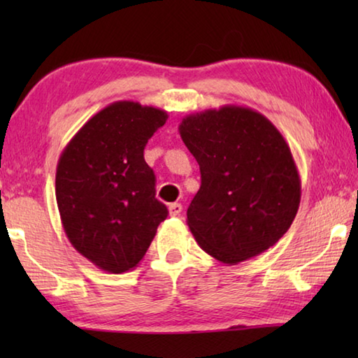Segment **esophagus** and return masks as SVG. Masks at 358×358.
Wrapping results in <instances>:
<instances>
[{
    "label": "esophagus",
    "mask_w": 358,
    "mask_h": 358,
    "mask_svg": "<svg viewBox=\"0 0 358 358\" xmlns=\"http://www.w3.org/2000/svg\"><path fill=\"white\" fill-rule=\"evenodd\" d=\"M181 210H183V207H181V203H171L169 205V215L171 216H178L181 213Z\"/></svg>",
    "instance_id": "34e87169"
}]
</instances>
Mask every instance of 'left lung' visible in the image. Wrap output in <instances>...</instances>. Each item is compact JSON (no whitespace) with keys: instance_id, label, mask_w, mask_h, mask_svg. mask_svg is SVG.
I'll return each instance as SVG.
<instances>
[{"instance_id":"1","label":"left lung","mask_w":358,"mask_h":358,"mask_svg":"<svg viewBox=\"0 0 358 358\" xmlns=\"http://www.w3.org/2000/svg\"><path fill=\"white\" fill-rule=\"evenodd\" d=\"M180 136L201 167L187 226L202 250L237 265L268 250L299 211L301 185L281 132L252 108L187 115Z\"/></svg>"}]
</instances>
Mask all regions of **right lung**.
<instances>
[{
  "label": "right lung",
  "instance_id": "obj_1",
  "mask_svg": "<svg viewBox=\"0 0 358 358\" xmlns=\"http://www.w3.org/2000/svg\"><path fill=\"white\" fill-rule=\"evenodd\" d=\"M167 112L118 101L85 123L57 166L55 194L71 245L108 273L141 262L169 211L143 157Z\"/></svg>",
  "mask_w": 358,
  "mask_h": 358
}]
</instances>
